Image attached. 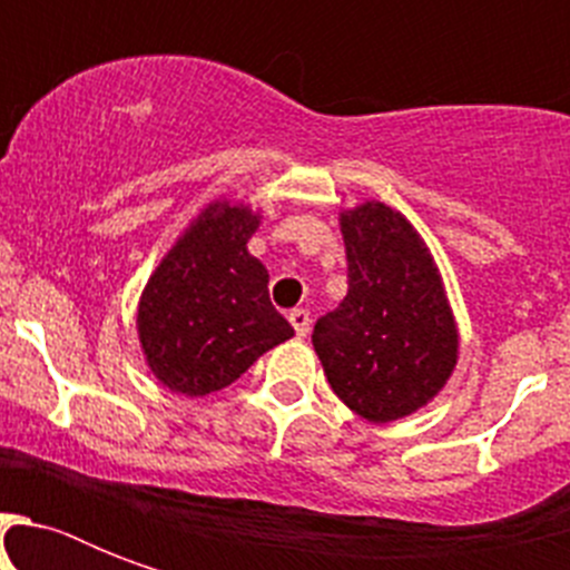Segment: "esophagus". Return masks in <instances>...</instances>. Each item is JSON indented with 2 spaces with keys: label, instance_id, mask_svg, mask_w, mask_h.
I'll list each match as a JSON object with an SVG mask.
<instances>
[{
  "label": "esophagus",
  "instance_id": "esophagus-1",
  "mask_svg": "<svg viewBox=\"0 0 570 570\" xmlns=\"http://www.w3.org/2000/svg\"><path fill=\"white\" fill-rule=\"evenodd\" d=\"M289 322H293L295 337H307V334H311V313L302 311V307H295V311L289 313Z\"/></svg>",
  "mask_w": 570,
  "mask_h": 570
}]
</instances>
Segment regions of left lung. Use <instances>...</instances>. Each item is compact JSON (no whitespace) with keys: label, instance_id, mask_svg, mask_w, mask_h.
<instances>
[{"label":"left lung","instance_id":"1","mask_svg":"<svg viewBox=\"0 0 570 570\" xmlns=\"http://www.w3.org/2000/svg\"><path fill=\"white\" fill-rule=\"evenodd\" d=\"M348 293L313 328L331 390L355 414L390 423L446 384L459 334L441 275L416 230L384 204L343 215Z\"/></svg>","mask_w":570,"mask_h":570}]
</instances>
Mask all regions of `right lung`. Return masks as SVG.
Returning a JSON list of instances; mask_svg holds the SVG:
<instances>
[{
	"instance_id": "obj_1",
	"label": "right lung",
	"mask_w": 570,
	"mask_h": 570,
	"mask_svg": "<svg viewBox=\"0 0 570 570\" xmlns=\"http://www.w3.org/2000/svg\"><path fill=\"white\" fill-rule=\"evenodd\" d=\"M257 224L245 206H209L147 281L138 337L165 387L206 396L293 337L268 298V272L245 248Z\"/></svg>"
}]
</instances>
